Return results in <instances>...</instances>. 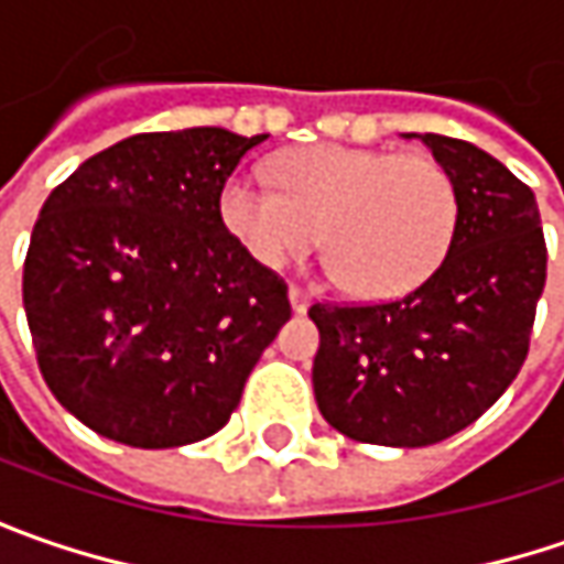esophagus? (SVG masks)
<instances>
[{"instance_id":"34e87169","label":"esophagus","mask_w":564,"mask_h":564,"mask_svg":"<svg viewBox=\"0 0 564 564\" xmlns=\"http://www.w3.org/2000/svg\"><path fill=\"white\" fill-rule=\"evenodd\" d=\"M289 301H292L294 314H304V311L311 307V294L304 292V289H297V285H292V289H289Z\"/></svg>"}]
</instances>
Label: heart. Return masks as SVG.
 Listing matches in <instances>:
<instances>
[{
  "label": "heart",
  "mask_w": 564,
  "mask_h": 564,
  "mask_svg": "<svg viewBox=\"0 0 564 564\" xmlns=\"http://www.w3.org/2000/svg\"><path fill=\"white\" fill-rule=\"evenodd\" d=\"M279 187L231 175L219 216L263 267L311 253L326 231V267L355 297L414 292L443 267L458 228V187L426 153L316 143L275 163Z\"/></svg>",
  "instance_id": "1"
}]
</instances>
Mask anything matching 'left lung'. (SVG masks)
<instances>
[{"mask_svg":"<svg viewBox=\"0 0 564 564\" xmlns=\"http://www.w3.org/2000/svg\"><path fill=\"white\" fill-rule=\"evenodd\" d=\"M421 138L458 187L443 267L382 304H314V395L341 436L421 448L474 423L511 386L531 348L546 285L533 191L474 143Z\"/></svg>","mask_w":564,"mask_h":564,"instance_id":"left-lung-1","label":"left lung"}]
</instances>
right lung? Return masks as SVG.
<instances>
[{"label": "right lung", "instance_id": "add662e5", "mask_svg": "<svg viewBox=\"0 0 564 564\" xmlns=\"http://www.w3.org/2000/svg\"><path fill=\"white\" fill-rule=\"evenodd\" d=\"M267 134L153 131L112 143L46 197L24 314L50 392L94 433L175 448L223 430L292 316L289 285L219 216Z\"/></svg>", "mask_w": 564, "mask_h": 564}]
</instances>
